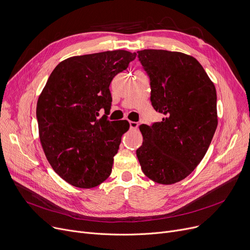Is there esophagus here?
<instances>
[{
	"mask_svg": "<svg viewBox=\"0 0 250 250\" xmlns=\"http://www.w3.org/2000/svg\"><path fill=\"white\" fill-rule=\"evenodd\" d=\"M138 126H139L138 123H136V122H129V127L130 128L136 129V128H138Z\"/></svg>",
	"mask_w": 250,
	"mask_h": 250,
	"instance_id": "34e87169",
	"label": "esophagus"
}]
</instances>
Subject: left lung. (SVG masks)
<instances>
[{"mask_svg": "<svg viewBox=\"0 0 250 250\" xmlns=\"http://www.w3.org/2000/svg\"><path fill=\"white\" fill-rule=\"evenodd\" d=\"M138 58L150 78L153 107L164 117L140 125L137 157L147 177L173 185L193 171L212 142L218 125L216 88L191 56L144 49Z\"/></svg>", "mask_w": 250, "mask_h": 250, "instance_id": "obj_1", "label": "left lung"}]
</instances>
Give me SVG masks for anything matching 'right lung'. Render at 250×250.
Wrapping results in <instances>:
<instances>
[{
    "label": "right lung",
    "mask_w": 250,
    "mask_h": 250,
    "mask_svg": "<svg viewBox=\"0 0 250 250\" xmlns=\"http://www.w3.org/2000/svg\"><path fill=\"white\" fill-rule=\"evenodd\" d=\"M135 58L136 52L123 49L69 58L52 71L38 97V132L46 159L76 188H95L111 173L129 124L109 122L99 111H109L112 79Z\"/></svg>",
    "instance_id": "obj_1"
}]
</instances>
